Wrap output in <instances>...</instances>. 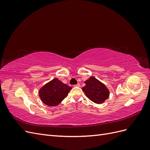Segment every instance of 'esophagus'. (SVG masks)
Returning a JSON list of instances; mask_svg holds the SVG:
<instances>
[{"mask_svg":"<svg viewBox=\"0 0 150 150\" xmlns=\"http://www.w3.org/2000/svg\"><path fill=\"white\" fill-rule=\"evenodd\" d=\"M74 87H80L81 85H80V84H79V83H78V84H77L74 85Z\"/></svg>","mask_w":150,"mask_h":150,"instance_id":"esophagus-1","label":"esophagus"}]
</instances>
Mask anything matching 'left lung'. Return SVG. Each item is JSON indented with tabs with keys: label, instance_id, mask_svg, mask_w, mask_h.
I'll return each mask as SVG.
<instances>
[{
	"label": "left lung",
	"instance_id": "left-lung-1",
	"mask_svg": "<svg viewBox=\"0 0 150 150\" xmlns=\"http://www.w3.org/2000/svg\"><path fill=\"white\" fill-rule=\"evenodd\" d=\"M84 83L86 86L82 89L86 96L94 103H103L110 96V91L105 84L94 76H91Z\"/></svg>",
	"mask_w": 150,
	"mask_h": 150
}]
</instances>
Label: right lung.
Listing matches in <instances>:
<instances>
[{
    "label": "right lung",
    "mask_w": 150,
    "mask_h": 150,
    "mask_svg": "<svg viewBox=\"0 0 150 150\" xmlns=\"http://www.w3.org/2000/svg\"><path fill=\"white\" fill-rule=\"evenodd\" d=\"M71 89L61 81L54 78L39 89V94L43 103L49 106H56L67 96Z\"/></svg>",
    "instance_id": "1"
}]
</instances>
